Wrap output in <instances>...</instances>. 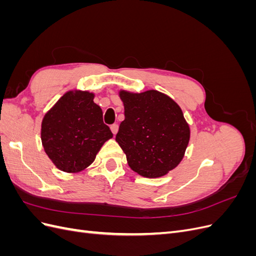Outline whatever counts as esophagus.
Returning a JSON list of instances; mask_svg holds the SVG:
<instances>
[{"label":"esophagus","instance_id":"1","mask_svg":"<svg viewBox=\"0 0 256 256\" xmlns=\"http://www.w3.org/2000/svg\"><path fill=\"white\" fill-rule=\"evenodd\" d=\"M110 129H111V131H112V134L115 136L116 134H118V126L116 125V124H114V125H111Z\"/></svg>","mask_w":256,"mask_h":256}]
</instances>
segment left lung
<instances>
[{
    "instance_id": "8db88e82",
    "label": "left lung",
    "mask_w": 256,
    "mask_h": 256,
    "mask_svg": "<svg viewBox=\"0 0 256 256\" xmlns=\"http://www.w3.org/2000/svg\"><path fill=\"white\" fill-rule=\"evenodd\" d=\"M125 120L115 140L129 166L144 177L166 175L178 166L187 148L190 129L178 104L157 90L120 92Z\"/></svg>"
}]
</instances>
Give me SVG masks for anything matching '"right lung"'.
Returning a JSON list of instances; mask_svg holds the SVG:
<instances>
[{
  "label": "right lung",
  "instance_id": "obj_1",
  "mask_svg": "<svg viewBox=\"0 0 256 256\" xmlns=\"http://www.w3.org/2000/svg\"><path fill=\"white\" fill-rule=\"evenodd\" d=\"M88 92H68L44 115L42 142L60 171L80 172L95 160L100 147L113 136L102 111Z\"/></svg>",
  "mask_w": 256,
  "mask_h": 256
}]
</instances>
